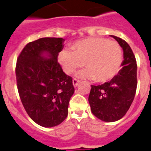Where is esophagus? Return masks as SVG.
Returning a JSON list of instances; mask_svg holds the SVG:
<instances>
[{
	"label": "esophagus",
	"instance_id": "1",
	"mask_svg": "<svg viewBox=\"0 0 151 151\" xmlns=\"http://www.w3.org/2000/svg\"><path fill=\"white\" fill-rule=\"evenodd\" d=\"M79 82H80V81H78V79H76V78H73V85L76 87L78 85Z\"/></svg>",
	"mask_w": 151,
	"mask_h": 151
}]
</instances>
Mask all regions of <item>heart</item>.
Segmentation results:
<instances>
[{
    "mask_svg": "<svg viewBox=\"0 0 151 151\" xmlns=\"http://www.w3.org/2000/svg\"><path fill=\"white\" fill-rule=\"evenodd\" d=\"M73 50H63L58 56L62 69L66 73H73L85 63L87 68L78 72V78L96 79L107 82L119 73L123 62L120 44L104 37H87L76 41Z\"/></svg>",
    "mask_w": 151,
    "mask_h": 151,
    "instance_id": "b5f03b06",
    "label": "heart"
}]
</instances>
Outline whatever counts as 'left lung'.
I'll return each instance as SVG.
<instances>
[{
	"mask_svg": "<svg viewBox=\"0 0 151 151\" xmlns=\"http://www.w3.org/2000/svg\"><path fill=\"white\" fill-rule=\"evenodd\" d=\"M111 37L124 51L122 68L110 81L101 85H91L88 97L91 112L105 122L118 121L126 114L134 99L137 85V66L131 48L124 40Z\"/></svg>",
	"mask_w": 151,
	"mask_h": 151,
	"instance_id": "1",
	"label": "left lung"
}]
</instances>
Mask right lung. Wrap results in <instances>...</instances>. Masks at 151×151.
Instances as JSON below:
<instances>
[{
  "mask_svg": "<svg viewBox=\"0 0 151 151\" xmlns=\"http://www.w3.org/2000/svg\"><path fill=\"white\" fill-rule=\"evenodd\" d=\"M64 40L43 37L30 42L19 54L15 68L19 96L30 118L44 127L61 124L74 93L72 78L58 61Z\"/></svg>",
  "mask_w": 151,
  "mask_h": 151,
  "instance_id": "1",
  "label": "right lung"
}]
</instances>
